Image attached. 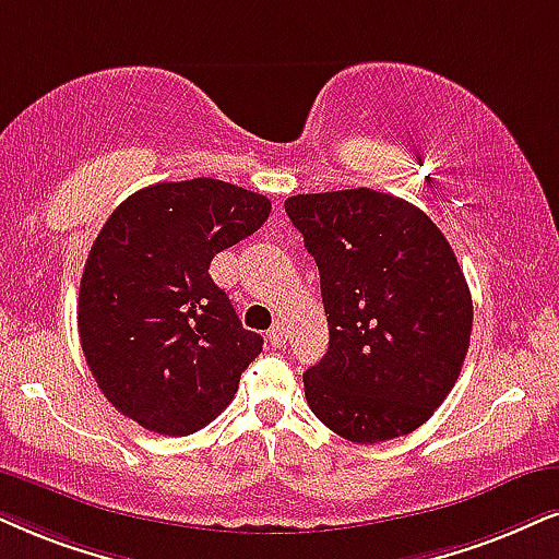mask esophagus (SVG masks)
Returning <instances> with one entry per match:
<instances>
[{"label":"esophagus","mask_w":559,"mask_h":559,"mask_svg":"<svg viewBox=\"0 0 559 559\" xmlns=\"http://www.w3.org/2000/svg\"><path fill=\"white\" fill-rule=\"evenodd\" d=\"M286 328H284V324H275V328L271 330V332H267V341H271V345H273V348H286Z\"/></svg>","instance_id":"1"}]
</instances>
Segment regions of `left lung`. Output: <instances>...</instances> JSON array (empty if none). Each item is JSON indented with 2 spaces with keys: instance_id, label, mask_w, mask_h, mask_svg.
Masks as SVG:
<instances>
[{
  "instance_id": "1",
  "label": "left lung",
  "mask_w": 559,
  "mask_h": 559,
  "mask_svg": "<svg viewBox=\"0 0 559 559\" xmlns=\"http://www.w3.org/2000/svg\"><path fill=\"white\" fill-rule=\"evenodd\" d=\"M320 267L330 348L304 373L309 407L353 443L420 428L456 384L472 294L418 206L371 188L286 198Z\"/></svg>"
}]
</instances>
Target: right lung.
I'll return each mask as SVG.
<instances>
[{
  "mask_svg": "<svg viewBox=\"0 0 559 559\" xmlns=\"http://www.w3.org/2000/svg\"><path fill=\"white\" fill-rule=\"evenodd\" d=\"M271 201L224 180L157 182L112 211L84 263L80 343L100 392L165 436L209 426L263 350L209 265L265 224Z\"/></svg>",
  "mask_w": 559,
  "mask_h": 559,
  "instance_id": "1",
  "label": "right lung"
}]
</instances>
